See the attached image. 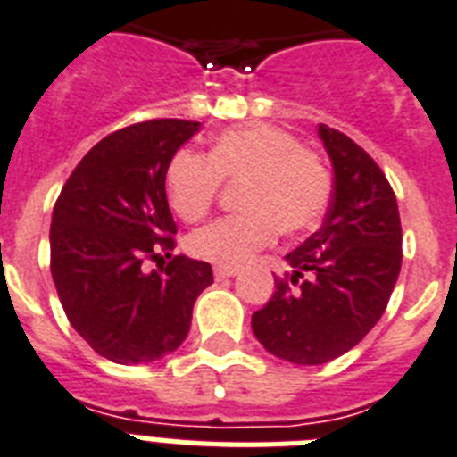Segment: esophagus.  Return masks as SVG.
<instances>
[{
    "label": "esophagus",
    "mask_w": 457,
    "mask_h": 457,
    "mask_svg": "<svg viewBox=\"0 0 457 457\" xmlns=\"http://www.w3.org/2000/svg\"><path fill=\"white\" fill-rule=\"evenodd\" d=\"M237 274H239V267H235V264H216V267H213V276H216V278H228V276Z\"/></svg>",
    "instance_id": "obj_1"
}]
</instances>
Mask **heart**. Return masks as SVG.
<instances>
[{
    "mask_svg": "<svg viewBox=\"0 0 457 457\" xmlns=\"http://www.w3.org/2000/svg\"><path fill=\"white\" fill-rule=\"evenodd\" d=\"M222 181L241 186L237 216L213 220L190 235L195 258L239 264L283 235H300L323 220L332 197V176L320 155L297 137L271 125L225 129L209 153L183 151L171 157L164 187L171 209L187 222L204 218Z\"/></svg>",
    "mask_w": 457,
    "mask_h": 457,
    "instance_id": "b5f03b06",
    "label": "heart"
}]
</instances>
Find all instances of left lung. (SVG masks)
<instances>
[{
  "label": "left lung",
  "instance_id": "1",
  "mask_svg": "<svg viewBox=\"0 0 457 457\" xmlns=\"http://www.w3.org/2000/svg\"><path fill=\"white\" fill-rule=\"evenodd\" d=\"M318 134L335 167L328 216L287 253L290 271L251 320L260 344L295 365H323L365 339L402 267L400 211L381 167L339 129Z\"/></svg>",
  "mask_w": 457,
  "mask_h": 457
}]
</instances>
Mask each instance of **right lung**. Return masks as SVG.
Wrapping results in <instances>:
<instances>
[{
    "instance_id": "right-lung-1",
    "label": "right lung",
    "mask_w": 457,
    "mask_h": 457,
    "mask_svg": "<svg viewBox=\"0 0 457 457\" xmlns=\"http://www.w3.org/2000/svg\"><path fill=\"white\" fill-rule=\"evenodd\" d=\"M199 122L155 118L92 145L64 183L51 222V274L69 323L102 358L141 365L181 346L209 262L171 255L164 190L171 157ZM170 258L160 272L145 259Z\"/></svg>"
}]
</instances>
